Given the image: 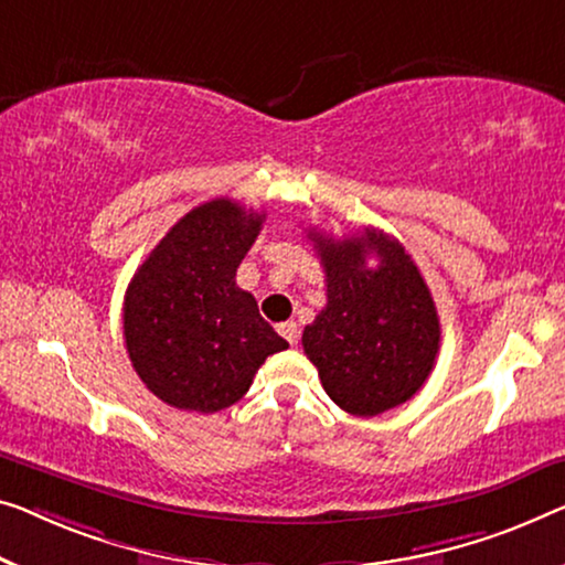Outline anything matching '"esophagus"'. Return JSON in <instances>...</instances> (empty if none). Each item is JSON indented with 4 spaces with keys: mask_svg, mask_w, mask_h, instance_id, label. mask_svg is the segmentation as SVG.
<instances>
[{
    "mask_svg": "<svg viewBox=\"0 0 565 565\" xmlns=\"http://www.w3.org/2000/svg\"><path fill=\"white\" fill-rule=\"evenodd\" d=\"M279 334H281L284 340L289 342V344H297V342H299V324L291 322V319H289V322H281V324H279Z\"/></svg>",
    "mask_w": 565,
    "mask_h": 565,
    "instance_id": "obj_1",
    "label": "esophagus"
}]
</instances>
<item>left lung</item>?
<instances>
[{"label": "left lung", "mask_w": 565, "mask_h": 565, "mask_svg": "<svg viewBox=\"0 0 565 565\" xmlns=\"http://www.w3.org/2000/svg\"><path fill=\"white\" fill-rule=\"evenodd\" d=\"M324 266L327 307L301 344L330 398L352 416L385 414L431 375L441 327L414 258L388 233L330 238L309 231ZM375 255L377 267H367Z\"/></svg>", "instance_id": "8db88e82"}]
</instances>
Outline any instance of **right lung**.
Returning a JSON list of instances; mask_svg holds the SVG:
<instances>
[{
    "mask_svg": "<svg viewBox=\"0 0 565 565\" xmlns=\"http://www.w3.org/2000/svg\"><path fill=\"white\" fill-rule=\"evenodd\" d=\"M264 213L215 198L192 207L137 268L124 297L126 352L167 406L215 414L241 401L256 370L289 342L235 284Z\"/></svg>",
    "mask_w": 565,
    "mask_h": 565,
    "instance_id": "right-lung-1",
    "label": "right lung"
}]
</instances>
